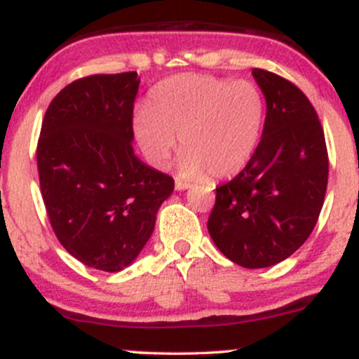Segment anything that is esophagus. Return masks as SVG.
<instances>
[{
    "mask_svg": "<svg viewBox=\"0 0 359 359\" xmlns=\"http://www.w3.org/2000/svg\"><path fill=\"white\" fill-rule=\"evenodd\" d=\"M191 187V184L185 182V180H180V179H175V189L177 191H184V189H189Z\"/></svg>",
    "mask_w": 359,
    "mask_h": 359,
    "instance_id": "1",
    "label": "esophagus"
}]
</instances>
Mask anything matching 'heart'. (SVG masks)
<instances>
[{
  "mask_svg": "<svg viewBox=\"0 0 359 359\" xmlns=\"http://www.w3.org/2000/svg\"><path fill=\"white\" fill-rule=\"evenodd\" d=\"M265 121V97L253 81L180 74L158 82L133 114V137L154 167L170 163L179 135L180 174L226 179L250 162Z\"/></svg>",
  "mask_w": 359,
  "mask_h": 359,
  "instance_id": "heart-1",
  "label": "heart"
}]
</instances>
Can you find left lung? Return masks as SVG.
Segmentation results:
<instances>
[{
    "instance_id": "8db88e82",
    "label": "left lung",
    "mask_w": 359,
    "mask_h": 359,
    "mask_svg": "<svg viewBox=\"0 0 359 359\" xmlns=\"http://www.w3.org/2000/svg\"><path fill=\"white\" fill-rule=\"evenodd\" d=\"M253 76L266 100L263 137L240 174L216 187L208 229L231 262L265 269L311 236L324 204L329 156L306 94L265 69H253Z\"/></svg>"
}]
</instances>
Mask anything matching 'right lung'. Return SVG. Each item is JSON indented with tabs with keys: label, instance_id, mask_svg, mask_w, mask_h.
I'll list each match as a JSON object with an SVG mask.
<instances>
[{
	"label": "right lung",
	"instance_id": "add662e5",
	"mask_svg": "<svg viewBox=\"0 0 359 359\" xmlns=\"http://www.w3.org/2000/svg\"><path fill=\"white\" fill-rule=\"evenodd\" d=\"M137 72L94 74L53 97L36 143L40 192L57 240L102 271L130 265L174 179L135 155Z\"/></svg>",
	"mask_w": 359,
	"mask_h": 359
}]
</instances>
